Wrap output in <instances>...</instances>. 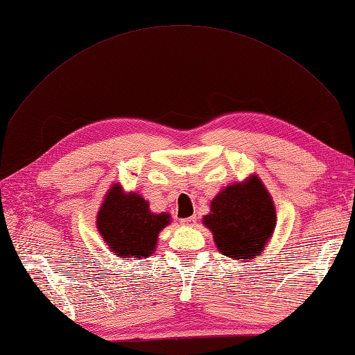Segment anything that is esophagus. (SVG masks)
Wrapping results in <instances>:
<instances>
[{
	"label": "esophagus",
	"mask_w": 355,
	"mask_h": 355,
	"mask_svg": "<svg viewBox=\"0 0 355 355\" xmlns=\"http://www.w3.org/2000/svg\"><path fill=\"white\" fill-rule=\"evenodd\" d=\"M180 223L184 224V226H196V223H197V218H196V215H193V217H188V218H182L180 220Z\"/></svg>",
	"instance_id": "34e87169"
}]
</instances>
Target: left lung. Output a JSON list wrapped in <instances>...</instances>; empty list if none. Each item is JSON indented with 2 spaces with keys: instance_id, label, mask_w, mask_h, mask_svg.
<instances>
[{
  "instance_id": "obj_1",
  "label": "left lung",
  "mask_w": 355,
  "mask_h": 355,
  "mask_svg": "<svg viewBox=\"0 0 355 355\" xmlns=\"http://www.w3.org/2000/svg\"><path fill=\"white\" fill-rule=\"evenodd\" d=\"M275 207L263 184L253 176L214 198L203 224L212 230L220 252L233 259L261 256L275 227Z\"/></svg>"
}]
</instances>
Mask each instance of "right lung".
Masks as SVG:
<instances>
[{
	"label": "right lung",
	"instance_id": "obj_1",
	"mask_svg": "<svg viewBox=\"0 0 355 355\" xmlns=\"http://www.w3.org/2000/svg\"><path fill=\"white\" fill-rule=\"evenodd\" d=\"M168 223V214H152L141 196L123 194L119 185L110 189L98 214V229L103 241L122 257L152 254L158 233Z\"/></svg>",
	"mask_w": 355,
	"mask_h": 355
}]
</instances>
